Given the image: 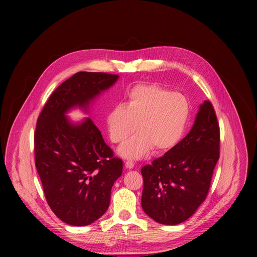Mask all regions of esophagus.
<instances>
[{"instance_id":"1","label":"esophagus","mask_w":257,"mask_h":257,"mask_svg":"<svg viewBox=\"0 0 257 257\" xmlns=\"http://www.w3.org/2000/svg\"><path fill=\"white\" fill-rule=\"evenodd\" d=\"M125 167H126L127 169L131 170V169H133V168H134V163H133V162H131V161H127V162L125 163Z\"/></svg>"}]
</instances>
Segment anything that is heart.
<instances>
[{
	"label": "heart",
	"instance_id": "heart-1",
	"mask_svg": "<svg viewBox=\"0 0 257 257\" xmlns=\"http://www.w3.org/2000/svg\"><path fill=\"white\" fill-rule=\"evenodd\" d=\"M189 101L179 93L158 84H140L127 94L126 105H114L106 116L108 135L115 143L139 132L119 150L121 156L141 159L154 148L172 150L180 142L189 119Z\"/></svg>",
	"mask_w": 257,
	"mask_h": 257
}]
</instances>
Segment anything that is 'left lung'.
<instances>
[{
  "mask_svg": "<svg viewBox=\"0 0 257 257\" xmlns=\"http://www.w3.org/2000/svg\"><path fill=\"white\" fill-rule=\"evenodd\" d=\"M219 158V126L204 100L189 133L163 157L141 169L144 212L163 225L188 219L205 200Z\"/></svg>",
  "mask_w": 257,
  "mask_h": 257,
  "instance_id": "8db88e82",
  "label": "left lung"
}]
</instances>
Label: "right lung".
I'll return each mask as SVG.
<instances>
[{
  "label": "right lung",
  "mask_w": 257,
  "mask_h": 257,
  "mask_svg": "<svg viewBox=\"0 0 257 257\" xmlns=\"http://www.w3.org/2000/svg\"><path fill=\"white\" fill-rule=\"evenodd\" d=\"M118 78L102 72L76 73L51 94L36 123L35 167L47 202L71 226L90 225L106 211L123 162L90 118L73 123L66 114L74 107L88 113L89 103Z\"/></svg>",
  "instance_id": "1"
}]
</instances>
